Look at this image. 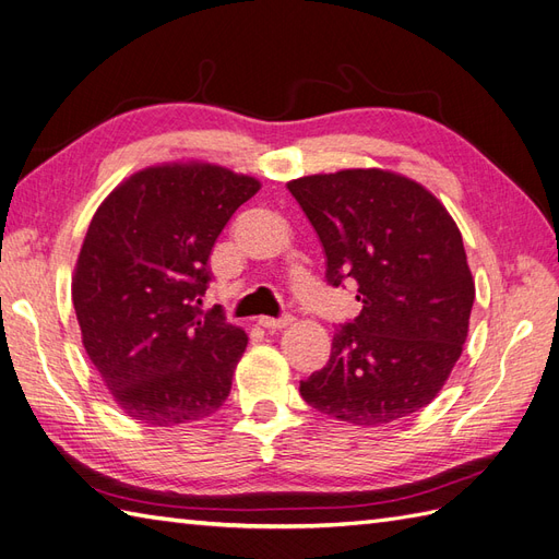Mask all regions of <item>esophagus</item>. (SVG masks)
Returning <instances> with one entry per match:
<instances>
[{
  "label": "esophagus",
  "mask_w": 559,
  "mask_h": 559,
  "mask_svg": "<svg viewBox=\"0 0 559 559\" xmlns=\"http://www.w3.org/2000/svg\"><path fill=\"white\" fill-rule=\"evenodd\" d=\"M293 323V317H281V319H271V317H262L260 325L266 328V331H281V328H288Z\"/></svg>",
  "instance_id": "obj_1"
}]
</instances>
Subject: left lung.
<instances>
[{
    "instance_id": "1",
    "label": "left lung",
    "mask_w": 559,
    "mask_h": 559,
    "mask_svg": "<svg viewBox=\"0 0 559 559\" xmlns=\"http://www.w3.org/2000/svg\"><path fill=\"white\" fill-rule=\"evenodd\" d=\"M288 191L321 240L328 283L354 278L364 305L299 394L366 427L425 408L461 359L475 302L453 217L425 186L378 167L299 177Z\"/></svg>"
}]
</instances>
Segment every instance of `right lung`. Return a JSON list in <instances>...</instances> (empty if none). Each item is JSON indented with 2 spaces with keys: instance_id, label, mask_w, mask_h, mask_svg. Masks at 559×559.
I'll return each mask as SVG.
<instances>
[{
  "instance_id": "add662e5",
  "label": "right lung",
  "mask_w": 559,
  "mask_h": 559,
  "mask_svg": "<svg viewBox=\"0 0 559 559\" xmlns=\"http://www.w3.org/2000/svg\"><path fill=\"white\" fill-rule=\"evenodd\" d=\"M260 181L210 163L153 165L98 205L73 276L82 345L124 416L171 427L212 416L248 347L200 311L210 252Z\"/></svg>"
}]
</instances>
